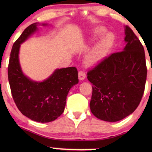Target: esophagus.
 <instances>
[{
  "instance_id": "34e87169",
  "label": "esophagus",
  "mask_w": 152,
  "mask_h": 152,
  "mask_svg": "<svg viewBox=\"0 0 152 152\" xmlns=\"http://www.w3.org/2000/svg\"><path fill=\"white\" fill-rule=\"evenodd\" d=\"M78 76H79V79H80V80H83L85 79L86 75H85V72L84 71L80 70V71H79V72H78Z\"/></svg>"
}]
</instances>
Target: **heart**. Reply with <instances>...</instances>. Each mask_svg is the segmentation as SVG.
<instances>
[{
    "label": "heart",
    "instance_id": "heart-1",
    "mask_svg": "<svg viewBox=\"0 0 152 152\" xmlns=\"http://www.w3.org/2000/svg\"><path fill=\"white\" fill-rule=\"evenodd\" d=\"M105 30L104 28H97L95 31V36L102 34L104 32ZM113 37L111 33H108L101 39V41L98 43L97 46L88 54L86 57V61L88 64L92 65L97 63L104 57L109 50V48L113 43Z\"/></svg>",
    "mask_w": 152,
    "mask_h": 152
}]
</instances>
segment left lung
Returning <instances> with one entry per match:
<instances>
[{
  "label": "left lung",
  "mask_w": 152,
  "mask_h": 152,
  "mask_svg": "<svg viewBox=\"0 0 152 152\" xmlns=\"http://www.w3.org/2000/svg\"><path fill=\"white\" fill-rule=\"evenodd\" d=\"M126 45L112 53L87 72L92 83L90 108L99 120L117 122L138 107L147 80L145 54L142 43L129 26H125Z\"/></svg>",
  "instance_id": "left-lung-1"
}]
</instances>
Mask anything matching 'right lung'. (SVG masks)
Masks as SVG:
<instances>
[{"label":"right lung","instance_id":"obj_1","mask_svg":"<svg viewBox=\"0 0 152 152\" xmlns=\"http://www.w3.org/2000/svg\"><path fill=\"white\" fill-rule=\"evenodd\" d=\"M37 30V23L30 25L14 42L8 65V80L12 97L20 113L34 121L49 122L63 113L68 93L79 82L78 72L75 67L57 69L41 82L24 75L18 60L19 48Z\"/></svg>","mask_w":152,"mask_h":152}]
</instances>
